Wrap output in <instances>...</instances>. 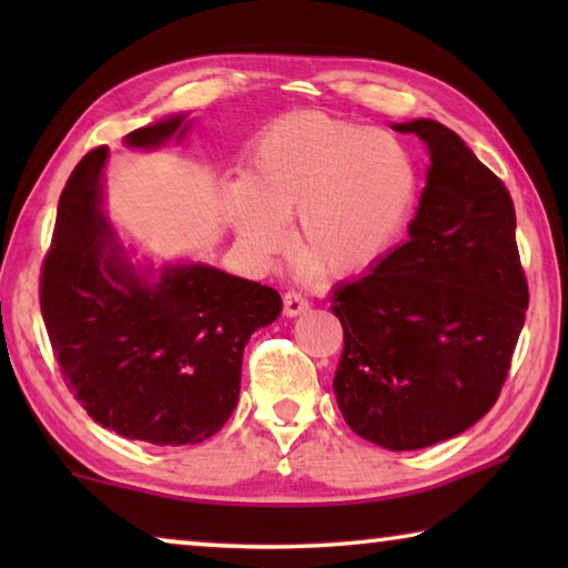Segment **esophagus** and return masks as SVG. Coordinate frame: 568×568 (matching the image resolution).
<instances>
[{
	"label": "esophagus",
	"instance_id": "esophagus-1",
	"mask_svg": "<svg viewBox=\"0 0 568 568\" xmlns=\"http://www.w3.org/2000/svg\"><path fill=\"white\" fill-rule=\"evenodd\" d=\"M303 311H307V301L301 295V293H285L283 295V313L287 315V318H293V315H301Z\"/></svg>",
	"mask_w": 568,
	"mask_h": 568
}]
</instances>
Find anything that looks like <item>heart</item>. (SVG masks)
Returning <instances> with one entry per match:
<instances>
[{
	"instance_id": "heart-1",
	"label": "heart",
	"mask_w": 568,
	"mask_h": 568,
	"mask_svg": "<svg viewBox=\"0 0 568 568\" xmlns=\"http://www.w3.org/2000/svg\"><path fill=\"white\" fill-rule=\"evenodd\" d=\"M416 200V168L388 132L291 112L257 134L243 180L225 190L223 210L255 257L293 245L323 275H351L378 261Z\"/></svg>"
}]
</instances>
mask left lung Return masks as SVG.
I'll list each match as a JSON object with an SVG mask.
<instances>
[{"label": "left lung", "instance_id": "8db88e82", "mask_svg": "<svg viewBox=\"0 0 568 568\" xmlns=\"http://www.w3.org/2000/svg\"><path fill=\"white\" fill-rule=\"evenodd\" d=\"M393 128L428 145V185L408 243L335 287L343 353L333 388L361 438L416 450L491 410L524 328L528 283L501 178L446 124Z\"/></svg>", "mask_w": 568, "mask_h": 568}]
</instances>
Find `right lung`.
I'll list each match as a JSON object with an SVG mask.
<instances>
[{"mask_svg": "<svg viewBox=\"0 0 568 568\" xmlns=\"http://www.w3.org/2000/svg\"><path fill=\"white\" fill-rule=\"evenodd\" d=\"M182 120L134 130L128 145L155 148ZM104 160L100 145L72 170L42 261L40 307L54 358L100 426L155 446L200 444L233 416L245 345L283 301L273 287L200 263L165 267L158 283L140 277L100 210Z\"/></svg>", "mask_w": 568, "mask_h": 568, "instance_id": "obj_1", "label": "right lung"}]
</instances>
